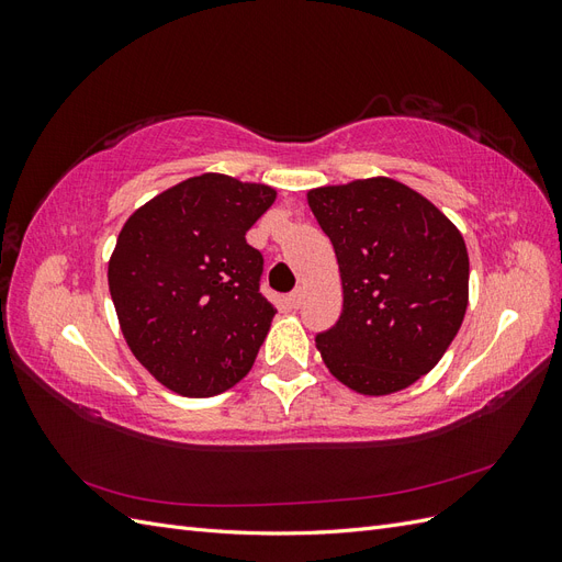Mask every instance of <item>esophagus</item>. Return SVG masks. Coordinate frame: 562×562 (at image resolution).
I'll list each match as a JSON object with an SVG mask.
<instances>
[{"instance_id": "esophagus-1", "label": "esophagus", "mask_w": 562, "mask_h": 562, "mask_svg": "<svg viewBox=\"0 0 562 562\" xmlns=\"http://www.w3.org/2000/svg\"><path fill=\"white\" fill-rule=\"evenodd\" d=\"M302 297H304V293H302V288H295V291L291 293V295H288V302H291V307H300V304H302Z\"/></svg>"}]
</instances>
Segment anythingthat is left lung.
<instances>
[{"label":"left lung","mask_w":562,"mask_h":562,"mask_svg":"<svg viewBox=\"0 0 562 562\" xmlns=\"http://www.w3.org/2000/svg\"><path fill=\"white\" fill-rule=\"evenodd\" d=\"M307 203L342 279V314L316 335L323 363L363 396L415 384L464 321V236L429 199L382 176L316 187Z\"/></svg>","instance_id":"obj_1"}]
</instances>
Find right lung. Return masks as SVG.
I'll return each mask as SVG.
<instances>
[{
	"label": "right lung",
	"mask_w": 562,
	"mask_h": 562,
	"mask_svg": "<svg viewBox=\"0 0 562 562\" xmlns=\"http://www.w3.org/2000/svg\"><path fill=\"white\" fill-rule=\"evenodd\" d=\"M274 199L269 184L203 173L149 199L119 232L108 265L119 328L180 396L223 394L255 363L277 310L246 232Z\"/></svg>",
	"instance_id": "obj_1"
}]
</instances>
